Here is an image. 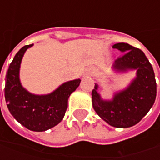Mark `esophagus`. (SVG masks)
Segmentation results:
<instances>
[{"label": "esophagus", "instance_id": "1", "mask_svg": "<svg viewBox=\"0 0 160 160\" xmlns=\"http://www.w3.org/2000/svg\"><path fill=\"white\" fill-rule=\"evenodd\" d=\"M91 74H92V71L89 70V71H87V72H86V73L84 74V76H90Z\"/></svg>", "mask_w": 160, "mask_h": 160}]
</instances>
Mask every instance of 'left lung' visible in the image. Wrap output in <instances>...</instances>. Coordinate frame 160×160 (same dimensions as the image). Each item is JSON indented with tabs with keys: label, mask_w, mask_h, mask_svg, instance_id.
I'll use <instances>...</instances> for the list:
<instances>
[{
	"label": "left lung",
	"mask_w": 160,
	"mask_h": 160,
	"mask_svg": "<svg viewBox=\"0 0 160 160\" xmlns=\"http://www.w3.org/2000/svg\"><path fill=\"white\" fill-rule=\"evenodd\" d=\"M123 54L116 59L113 68L118 72L136 69V77L128 87L114 94L111 101L102 100L95 83L92 92V107L108 125L126 128L136 125L153 106L157 83L153 68L142 51L132 45L118 42L112 46Z\"/></svg>",
	"instance_id": "1"
}]
</instances>
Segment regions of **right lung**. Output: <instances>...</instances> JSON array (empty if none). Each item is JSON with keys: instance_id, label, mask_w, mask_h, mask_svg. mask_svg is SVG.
I'll list each match as a JSON object with an SVG mask.
<instances>
[{"instance_id": "add662e5", "label": "right lung", "mask_w": 160, "mask_h": 160, "mask_svg": "<svg viewBox=\"0 0 160 160\" xmlns=\"http://www.w3.org/2000/svg\"><path fill=\"white\" fill-rule=\"evenodd\" d=\"M33 44L22 47L10 63L6 75L5 101L10 114L22 126L34 132H42L57 126L63 119L68 100L81 80L66 82L46 95L32 94L21 85L19 68L24 53Z\"/></svg>"}]
</instances>
